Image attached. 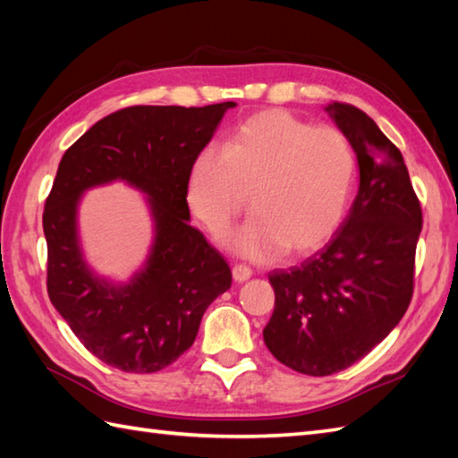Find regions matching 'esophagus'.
Here are the masks:
<instances>
[{
    "label": "esophagus",
    "mask_w": 458,
    "mask_h": 458,
    "mask_svg": "<svg viewBox=\"0 0 458 458\" xmlns=\"http://www.w3.org/2000/svg\"><path fill=\"white\" fill-rule=\"evenodd\" d=\"M251 274H254V271H251V267H248L244 264H236L234 267H232V277H234L236 284H244V281H248L251 277Z\"/></svg>",
    "instance_id": "esophagus-1"
}]
</instances>
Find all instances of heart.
Instances as JSON below:
<instances>
[{"mask_svg": "<svg viewBox=\"0 0 458 458\" xmlns=\"http://www.w3.org/2000/svg\"><path fill=\"white\" fill-rule=\"evenodd\" d=\"M356 161L343 131L310 125L284 108L251 114L228 140L194 157L187 200L210 234L228 232L250 194L254 212L234 238L240 256L269 261L303 256L335 234L352 189Z\"/></svg>", "mask_w": 458, "mask_h": 458, "instance_id": "1", "label": "heart"}]
</instances>
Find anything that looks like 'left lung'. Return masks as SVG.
Returning a JSON list of instances; mask_svg holds the SVG:
<instances>
[{"label":"left lung","mask_w":458,"mask_h":458,"mask_svg":"<svg viewBox=\"0 0 458 458\" xmlns=\"http://www.w3.org/2000/svg\"><path fill=\"white\" fill-rule=\"evenodd\" d=\"M358 157L360 187L335 238L303 264L276 269L269 352L307 376L358 362L392 333L413 297L423 212L402 151L352 104L327 108Z\"/></svg>","instance_id":"left-lung-1"}]
</instances>
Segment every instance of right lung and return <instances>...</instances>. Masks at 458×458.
<instances>
[{
	"label": "right lung",
	"instance_id": "right-lung-1",
	"mask_svg": "<svg viewBox=\"0 0 458 458\" xmlns=\"http://www.w3.org/2000/svg\"><path fill=\"white\" fill-rule=\"evenodd\" d=\"M234 106H130L96 122L58 163L43 212L48 299L104 364L131 374L167 368L192 346L204 310L230 289L226 259L189 224L187 181ZM114 178L148 191L156 218L148 266L123 288L94 278L75 240L80 194Z\"/></svg>",
	"mask_w": 458,
	"mask_h": 458
}]
</instances>
